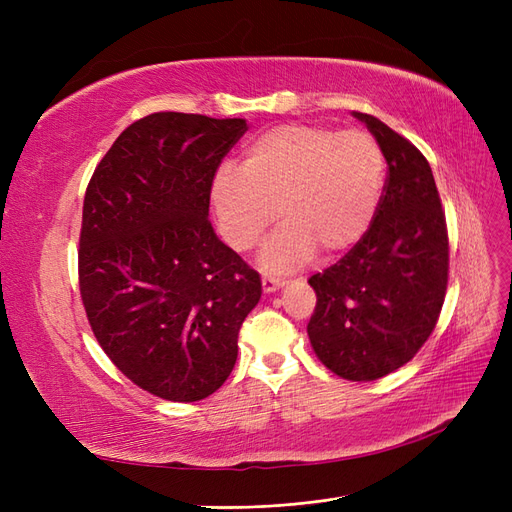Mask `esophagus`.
Returning <instances> with one entry per match:
<instances>
[{
  "label": "esophagus",
  "instance_id": "obj_1",
  "mask_svg": "<svg viewBox=\"0 0 512 512\" xmlns=\"http://www.w3.org/2000/svg\"><path fill=\"white\" fill-rule=\"evenodd\" d=\"M284 286H286L284 280H275V277H262V290L265 292H275Z\"/></svg>",
  "mask_w": 512,
  "mask_h": 512
}]
</instances>
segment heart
Here are the masks:
<instances>
[{
  "label": "heart",
  "instance_id": "b5f03b06",
  "mask_svg": "<svg viewBox=\"0 0 512 512\" xmlns=\"http://www.w3.org/2000/svg\"><path fill=\"white\" fill-rule=\"evenodd\" d=\"M386 160L369 132L286 123L245 147L241 168L224 164L211 181V205L224 241L247 252L277 218L260 267L286 273L316 252L337 258L359 243L382 200Z\"/></svg>",
  "mask_w": 512,
  "mask_h": 512
}]
</instances>
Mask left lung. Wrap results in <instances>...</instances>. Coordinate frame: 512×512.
I'll list each match as a JSON object with an SVG mask.
<instances>
[{
  "label": "left lung",
  "instance_id": "8db88e82",
  "mask_svg": "<svg viewBox=\"0 0 512 512\" xmlns=\"http://www.w3.org/2000/svg\"><path fill=\"white\" fill-rule=\"evenodd\" d=\"M378 141L389 177L374 224L337 262L309 277L307 322L320 363L352 382L406 365L436 327L448 282V237L429 162L374 115L356 113Z\"/></svg>",
  "mask_w": 512,
  "mask_h": 512
}]
</instances>
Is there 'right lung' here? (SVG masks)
<instances>
[{"instance_id": "right-lung-1", "label": "right lung", "mask_w": 512, "mask_h": 512, "mask_svg": "<svg viewBox=\"0 0 512 512\" xmlns=\"http://www.w3.org/2000/svg\"><path fill=\"white\" fill-rule=\"evenodd\" d=\"M245 119L153 113L91 177L79 250L85 312L123 376L168 401L215 393L237 361L260 275L209 222L211 181Z\"/></svg>"}]
</instances>
